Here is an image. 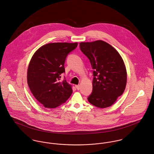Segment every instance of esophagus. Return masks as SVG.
Masks as SVG:
<instances>
[{
	"mask_svg": "<svg viewBox=\"0 0 154 154\" xmlns=\"http://www.w3.org/2000/svg\"><path fill=\"white\" fill-rule=\"evenodd\" d=\"M75 87L76 88V89H78V90H79L80 89H81V87H80V85H75Z\"/></svg>",
	"mask_w": 154,
	"mask_h": 154,
	"instance_id": "1",
	"label": "esophagus"
}]
</instances>
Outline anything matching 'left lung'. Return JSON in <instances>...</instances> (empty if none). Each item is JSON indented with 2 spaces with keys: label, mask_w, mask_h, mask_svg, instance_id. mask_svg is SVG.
I'll return each instance as SVG.
<instances>
[{
  "label": "left lung",
  "mask_w": 154,
  "mask_h": 154,
  "mask_svg": "<svg viewBox=\"0 0 154 154\" xmlns=\"http://www.w3.org/2000/svg\"><path fill=\"white\" fill-rule=\"evenodd\" d=\"M79 47L94 69L92 92L88 101L101 109L110 107L126 86L127 72L122 57L112 46L102 40L81 42Z\"/></svg>",
  "instance_id": "left-lung-1"
}]
</instances>
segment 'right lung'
Segmentation results:
<instances>
[{
    "instance_id": "obj_1",
    "label": "right lung",
    "mask_w": 154,
    "mask_h": 154,
    "mask_svg": "<svg viewBox=\"0 0 154 154\" xmlns=\"http://www.w3.org/2000/svg\"><path fill=\"white\" fill-rule=\"evenodd\" d=\"M78 43H53L40 47L33 54L27 70V83L35 99L45 108L54 109L65 103L72 93V85L60 81L69 53Z\"/></svg>"
}]
</instances>
